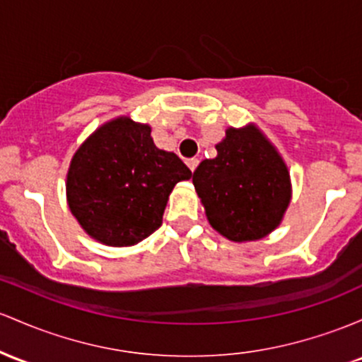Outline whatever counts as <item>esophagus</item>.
Returning <instances> with one entry per match:
<instances>
[{
    "instance_id": "34e87169",
    "label": "esophagus",
    "mask_w": 362,
    "mask_h": 362,
    "mask_svg": "<svg viewBox=\"0 0 362 362\" xmlns=\"http://www.w3.org/2000/svg\"><path fill=\"white\" fill-rule=\"evenodd\" d=\"M185 163H187L190 172H194V170L197 168V165H199V160H197V158H189V160Z\"/></svg>"
}]
</instances>
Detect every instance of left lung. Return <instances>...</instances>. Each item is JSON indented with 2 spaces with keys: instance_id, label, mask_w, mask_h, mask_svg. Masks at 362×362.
<instances>
[{
  "instance_id": "1",
  "label": "left lung",
  "mask_w": 362,
  "mask_h": 362,
  "mask_svg": "<svg viewBox=\"0 0 362 362\" xmlns=\"http://www.w3.org/2000/svg\"><path fill=\"white\" fill-rule=\"evenodd\" d=\"M216 151L192 177L209 223L233 242L263 239L280 225L291 202L287 166L251 125L226 130Z\"/></svg>"
}]
</instances>
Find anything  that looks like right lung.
<instances>
[{"instance_id":"obj_1","label":"right lung","mask_w":362,"mask_h":362,"mask_svg":"<svg viewBox=\"0 0 362 362\" xmlns=\"http://www.w3.org/2000/svg\"><path fill=\"white\" fill-rule=\"evenodd\" d=\"M192 172L158 149L148 125L117 118L98 129L71 158L66 177L70 211L106 245H134L161 226L175 184Z\"/></svg>"}]
</instances>
